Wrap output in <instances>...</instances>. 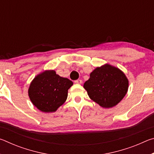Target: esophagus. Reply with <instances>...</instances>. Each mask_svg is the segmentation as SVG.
I'll return each instance as SVG.
<instances>
[{
    "instance_id": "34e87169",
    "label": "esophagus",
    "mask_w": 154,
    "mask_h": 154,
    "mask_svg": "<svg viewBox=\"0 0 154 154\" xmlns=\"http://www.w3.org/2000/svg\"><path fill=\"white\" fill-rule=\"evenodd\" d=\"M75 83H77V84H82V79H77L75 81Z\"/></svg>"
}]
</instances>
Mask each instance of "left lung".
Segmentation results:
<instances>
[{
    "mask_svg": "<svg viewBox=\"0 0 154 154\" xmlns=\"http://www.w3.org/2000/svg\"><path fill=\"white\" fill-rule=\"evenodd\" d=\"M83 87L89 97L104 108L116 106L126 94L128 81L118 68L105 64L90 73Z\"/></svg>",
    "mask_w": 154,
    "mask_h": 154,
    "instance_id": "1",
    "label": "left lung"
}]
</instances>
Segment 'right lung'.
Segmentation results:
<instances>
[{"label": "right lung", "instance_id": "obj_1", "mask_svg": "<svg viewBox=\"0 0 154 154\" xmlns=\"http://www.w3.org/2000/svg\"><path fill=\"white\" fill-rule=\"evenodd\" d=\"M72 84L71 80L59 76L54 71H47L31 82L28 96L40 111L54 112L66 101L68 90Z\"/></svg>", "mask_w": 154, "mask_h": 154}]
</instances>
